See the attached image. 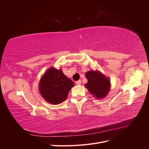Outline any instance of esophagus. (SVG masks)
Segmentation results:
<instances>
[{
    "label": "esophagus",
    "mask_w": 149,
    "mask_h": 149,
    "mask_svg": "<svg viewBox=\"0 0 149 149\" xmlns=\"http://www.w3.org/2000/svg\"><path fill=\"white\" fill-rule=\"evenodd\" d=\"M76 84L77 85H80L81 84V80L77 81H76Z\"/></svg>",
    "instance_id": "esophagus-1"
}]
</instances>
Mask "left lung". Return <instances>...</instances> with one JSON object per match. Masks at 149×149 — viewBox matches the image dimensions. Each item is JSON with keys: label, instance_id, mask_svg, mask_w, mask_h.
<instances>
[{"label": "left lung", "instance_id": "1", "mask_svg": "<svg viewBox=\"0 0 149 149\" xmlns=\"http://www.w3.org/2000/svg\"><path fill=\"white\" fill-rule=\"evenodd\" d=\"M88 83L85 87L90 94L97 100L104 98L109 93L111 88V81L107 76L98 70H90L86 73Z\"/></svg>", "mask_w": 149, "mask_h": 149}]
</instances>
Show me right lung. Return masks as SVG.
I'll return each mask as SVG.
<instances>
[{"label":"right lung","mask_w":149,"mask_h":149,"mask_svg":"<svg viewBox=\"0 0 149 149\" xmlns=\"http://www.w3.org/2000/svg\"><path fill=\"white\" fill-rule=\"evenodd\" d=\"M74 83L63 73L61 69L54 67L48 68L40 79L38 89L47 102L59 104L65 101Z\"/></svg>","instance_id":"obj_1"}]
</instances>
